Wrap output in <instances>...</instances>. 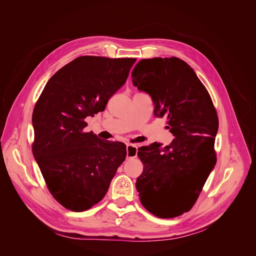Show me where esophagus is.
I'll return each instance as SVG.
<instances>
[{
    "instance_id": "34e87169",
    "label": "esophagus",
    "mask_w": 256,
    "mask_h": 256,
    "mask_svg": "<svg viewBox=\"0 0 256 256\" xmlns=\"http://www.w3.org/2000/svg\"><path fill=\"white\" fill-rule=\"evenodd\" d=\"M138 152V147L136 145L132 144H128L126 145V158H136Z\"/></svg>"
}]
</instances>
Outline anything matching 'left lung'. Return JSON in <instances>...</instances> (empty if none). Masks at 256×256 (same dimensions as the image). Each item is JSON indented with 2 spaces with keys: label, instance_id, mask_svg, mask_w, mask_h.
<instances>
[{
  "label": "left lung",
  "instance_id": "8db88e82",
  "mask_svg": "<svg viewBox=\"0 0 256 256\" xmlns=\"http://www.w3.org/2000/svg\"><path fill=\"white\" fill-rule=\"evenodd\" d=\"M132 80L152 98L154 115L167 117L176 137L167 146L154 142L138 150L144 165L136 182L140 201L156 217L180 216L192 208L216 165V110L193 68L178 58L143 59Z\"/></svg>",
  "mask_w": 256,
  "mask_h": 256
}]
</instances>
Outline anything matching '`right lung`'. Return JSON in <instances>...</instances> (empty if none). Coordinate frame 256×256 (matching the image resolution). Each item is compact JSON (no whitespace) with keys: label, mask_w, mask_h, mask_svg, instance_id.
Returning <instances> with one entry per match:
<instances>
[{"label":"right lung","mask_w":256,"mask_h":256,"mask_svg":"<svg viewBox=\"0 0 256 256\" xmlns=\"http://www.w3.org/2000/svg\"><path fill=\"white\" fill-rule=\"evenodd\" d=\"M136 59L82 56L48 80L33 111V154L50 194L83 212L104 197L126 156L121 142L85 132V118L104 110Z\"/></svg>","instance_id":"right-lung-1"}]
</instances>
